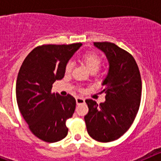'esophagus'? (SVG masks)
<instances>
[{"label": "esophagus", "mask_w": 161, "mask_h": 161, "mask_svg": "<svg viewBox=\"0 0 161 161\" xmlns=\"http://www.w3.org/2000/svg\"><path fill=\"white\" fill-rule=\"evenodd\" d=\"M76 102L77 105H79V104H83L85 103V99L83 97H76Z\"/></svg>", "instance_id": "1"}]
</instances>
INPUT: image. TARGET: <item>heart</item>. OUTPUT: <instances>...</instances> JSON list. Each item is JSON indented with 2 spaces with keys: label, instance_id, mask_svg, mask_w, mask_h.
Segmentation results:
<instances>
[{
  "label": "heart",
  "instance_id": "1",
  "mask_svg": "<svg viewBox=\"0 0 161 161\" xmlns=\"http://www.w3.org/2000/svg\"><path fill=\"white\" fill-rule=\"evenodd\" d=\"M102 56L94 52H89L84 54L81 57V61L90 72H96L102 64ZM72 64L71 62L67 64L65 72L69 73L72 70Z\"/></svg>",
  "mask_w": 161,
  "mask_h": 161
}]
</instances>
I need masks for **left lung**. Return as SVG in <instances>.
<instances>
[{
  "mask_svg": "<svg viewBox=\"0 0 161 161\" xmlns=\"http://www.w3.org/2000/svg\"><path fill=\"white\" fill-rule=\"evenodd\" d=\"M94 46L106 54L109 64L102 83L106 102L98 105L92 99L85 100L89 112L85 121L90 137L107 143L124 135L136 119L140 106L141 76L129 52L112 42H97Z\"/></svg>",
  "mask_w": 161,
  "mask_h": 161,
  "instance_id": "8db88e82",
  "label": "left lung"
}]
</instances>
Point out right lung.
<instances>
[{
	"label": "right lung",
	"instance_id": "obj_1",
	"mask_svg": "<svg viewBox=\"0 0 161 161\" xmlns=\"http://www.w3.org/2000/svg\"><path fill=\"white\" fill-rule=\"evenodd\" d=\"M82 45H42L33 49L24 59L18 72L16 97L18 109L36 137L55 143L68 135L67 119L76 108L70 94L52 93V85L64 76L68 60Z\"/></svg>",
	"mask_w": 161,
	"mask_h": 161
}]
</instances>
